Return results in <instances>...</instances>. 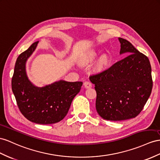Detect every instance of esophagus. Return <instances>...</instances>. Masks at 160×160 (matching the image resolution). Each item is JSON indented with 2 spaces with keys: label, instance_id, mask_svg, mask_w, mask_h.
Instances as JSON below:
<instances>
[{
  "label": "esophagus",
  "instance_id": "esophagus-1",
  "mask_svg": "<svg viewBox=\"0 0 160 160\" xmlns=\"http://www.w3.org/2000/svg\"><path fill=\"white\" fill-rule=\"evenodd\" d=\"M84 87L86 88H90L92 87V84L91 82H90L88 81H86L84 82Z\"/></svg>",
  "mask_w": 160,
  "mask_h": 160
}]
</instances>
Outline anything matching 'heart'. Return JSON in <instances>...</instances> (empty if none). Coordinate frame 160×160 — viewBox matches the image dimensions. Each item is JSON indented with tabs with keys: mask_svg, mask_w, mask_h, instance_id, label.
<instances>
[{
	"mask_svg": "<svg viewBox=\"0 0 160 160\" xmlns=\"http://www.w3.org/2000/svg\"><path fill=\"white\" fill-rule=\"evenodd\" d=\"M95 57H96L95 52L93 51H91L83 57L82 59V63H83L84 64H87L90 62H91L92 61H93V59L95 58Z\"/></svg>",
	"mask_w": 160,
	"mask_h": 160,
	"instance_id": "heart-1",
	"label": "heart"
}]
</instances>
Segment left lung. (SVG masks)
Instances as JSON below:
<instances>
[{"mask_svg": "<svg viewBox=\"0 0 160 160\" xmlns=\"http://www.w3.org/2000/svg\"><path fill=\"white\" fill-rule=\"evenodd\" d=\"M124 59L109 68L90 76L97 92L96 109L103 119L121 121L137 116L151 93L149 60L129 41L119 38Z\"/></svg>", "mask_w": 160, "mask_h": 160, "instance_id": "left-lung-1", "label": "left lung"}]
</instances>
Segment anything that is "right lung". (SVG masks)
I'll return each instance as SVG.
<instances>
[{
    "label": "right lung",
    "instance_id": "1",
    "mask_svg": "<svg viewBox=\"0 0 160 160\" xmlns=\"http://www.w3.org/2000/svg\"><path fill=\"white\" fill-rule=\"evenodd\" d=\"M38 43L34 42L18 57L11 80L12 91L19 111L26 119L39 124H55L67 115L82 82L59 80L44 87L32 84L26 74V63Z\"/></svg>",
    "mask_w": 160,
    "mask_h": 160
}]
</instances>
